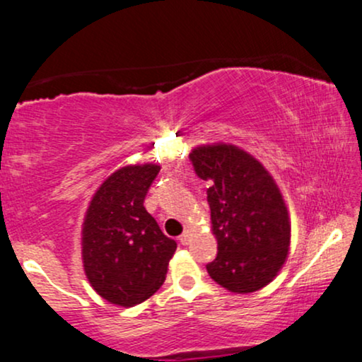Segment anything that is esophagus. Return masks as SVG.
I'll return each mask as SVG.
<instances>
[{
    "label": "esophagus",
    "mask_w": 362,
    "mask_h": 362,
    "mask_svg": "<svg viewBox=\"0 0 362 362\" xmlns=\"http://www.w3.org/2000/svg\"><path fill=\"white\" fill-rule=\"evenodd\" d=\"M180 241H181V244H189V241H191V229H186V231L181 234Z\"/></svg>",
    "instance_id": "1"
}]
</instances>
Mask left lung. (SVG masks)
I'll use <instances>...</instances> for the list:
<instances>
[{"label": "left lung", "mask_w": 362, "mask_h": 362, "mask_svg": "<svg viewBox=\"0 0 362 362\" xmlns=\"http://www.w3.org/2000/svg\"><path fill=\"white\" fill-rule=\"evenodd\" d=\"M189 158L196 175L211 185L218 256L206 269L231 293H256L278 276L289 255L291 219L283 192L252 154L234 144H199Z\"/></svg>", "instance_id": "1"}]
</instances>
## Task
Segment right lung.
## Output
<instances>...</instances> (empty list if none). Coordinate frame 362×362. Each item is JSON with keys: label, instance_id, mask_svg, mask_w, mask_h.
<instances>
[{"label": "right lung", "instance_id": "add662e5", "mask_svg": "<svg viewBox=\"0 0 362 362\" xmlns=\"http://www.w3.org/2000/svg\"><path fill=\"white\" fill-rule=\"evenodd\" d=\"M161 166L128 164L111 173L93 194L81 229L84 274L107 303L131 308L146 301L166 279L176 241L164 236L144 208Z\"/></svg>", "mask_w": 362, "mask_h": 362}]
</instances>
